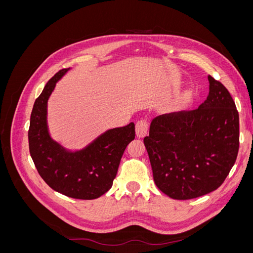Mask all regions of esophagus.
Returning a JSON list of instances; mask_svg holds the SVG:
<instances>
[{
  "instance_id": "obj_1",
  "label": "esophagus",
  "mask_w": 253,
  "mask_h": 253,
  "mask_svg": "<svg viewBox=\"0 0 253 253\" xmlns=\"http://www.w3.org/2000/svg\"><path fill=\"white\" fill-rule=\"evenodd\" d=\"M149 131V122L145 119H141L136 124V135L139 138H142L147 135Z\"/></svg>"
}]
</instances>
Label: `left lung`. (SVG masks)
I'll return each instance as SVG.
<instances>
[{
    "label": "left lung",
    "mask_w": 253,
    "mask_h": 253,
    "mask_svg": "<svg viewBox=\"0 0 253 253\" xmlns=\"http://www.w3.org/2000/svg\"><path fill=\"white\" fill-rule=\"evenodd\" d=\"M209 95L194 110L153 119L143 142L153 178L173 200H192L221 186L240 147V118L228 89L211 76Z\"/></svg>",
    "instance_id": "obj_1"
}]
</instances>
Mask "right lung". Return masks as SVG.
Listing matches in <instances>:
<instances>
[{"label":"right lung","mask_w":253,"mask_h":253,"mask_svg":"<svg viewBox=\"0 0 253 253\" xmlns=\"http://www.w3.org/2000/svg\"><path fill=\"white\" fill-rule=\"evenodd\" d=\"M68 70L59 71L36 99L28 129L29 152L38 172L52 190L77 200H95L111 189L124 152L135 139V125L109 129L78 152H68L53 141L47 129V100Z\"/></svg>","instance_id":"right-lung-1"}]
</instances>
